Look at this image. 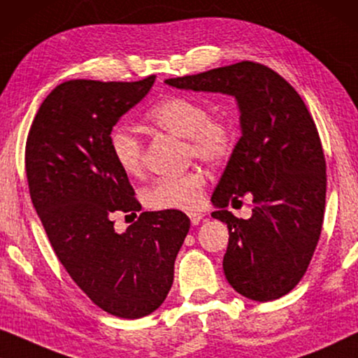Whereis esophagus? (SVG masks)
Here are the masks:
<instances>
[{"label":"esophagus","instance_id":"34e87169","mask_svg":"<svg viewBox=\"0 0 358 358\" xmlns=\"http://www.w3.org/2000/svg\"><path fill=\"white\" fill-rule=\"evenodd\" d=\"M188 215H189V220H191V224H193V225H198L204 217L203 213H198V210H196V213H189Z\"/></svg>","mask_w":358,"mask_h":358}]
</instances>
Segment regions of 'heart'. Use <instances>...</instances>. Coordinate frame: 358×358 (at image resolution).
I'll return each mask as SVG.
<instances>
[{"label": "heart", "instance_id": "b5f03b06", "mask_svg": "<svg viewBox=\"0 0 358 358\" xmlns=\"http://www.w3.org/2000/svg\"><path fill=\"white\" fill-rule=\"evenodd\" d=\"M148 120L164 133L186 141V152L208 164H220L229 159L236 145L234 123L222 117H210L208 105L188 95H172L149 110ZM110 149L115 164L128 177H141L144 172V145L133 129L118 124L110 136ZM206 175L203 170L159 178L145 191L149 208L196 209L203 198Z\"/></svg>", "mask_w": 358, "mask_h": 358}]
</instances>
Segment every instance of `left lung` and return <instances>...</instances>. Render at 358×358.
Wrapping results in <instances>:
<instances>
[{"label":"left lung","mask_w":358,"mask_h":358,"mask_svg":"<svg viewBox=\"0 0 358 358\" xmlns=\"http://www.w3.org/2000/svg\"><path fill=\"white\" fill-rule=\"evenodd\" d=\"M165 83L236 99L241 138L210 198L213 217L229 227L224 273L246 299H280L306 273L324 217L326 162L308 108L284 78L253 62ZM245 194L254 198L246 221L224 209Z\"/></svg>","instance_id":"obj_1"}]
</instances>
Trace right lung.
<instances>
[{"label": "right lung", "instance_id": "add662e5", "mask_svg": "<svg viewBox=\"0 0 358 358\" xmlns=\"http://www.w3.org/2000/svg\"><path fill=\"white\" fill-rule=\"evenodd\" d=\"M154 80H66L40 105L26 144L30 199L59 263L95 305L127 320L164 303L189 230L177 209L141 213L123 234L113 227V214L136 215L141 204L110 134Z\"/></svg>", "mask_w": 358, "mask_h": 358}]
</instances>
